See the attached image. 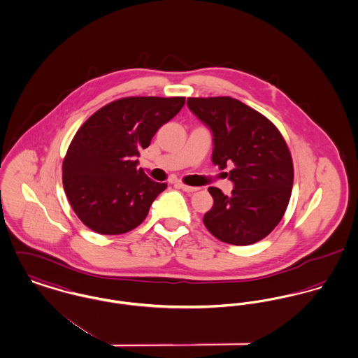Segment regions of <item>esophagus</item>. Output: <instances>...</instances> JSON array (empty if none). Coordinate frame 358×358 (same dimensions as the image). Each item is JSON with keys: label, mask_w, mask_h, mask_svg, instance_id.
I'll use <instances>...</instances> for the list:
<instances>
[{"label": "esophagus", "mask_w": 358, "mask_h": 358, "mask_svg": "<svg viewBox=\"0 0 358 358\" xmlns=\"http://www.w3.org/2000/svg\"><path fill=\"white\" fill-rule=\"evenodd\" d=\"M184 192H196L199 188H196V187H189V185H185V184H182V182H178L177 184Z\"/></svg>", "instance_id": "esophagus-1"}]
</instances>
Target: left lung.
I'll return each mask as SVG.
<instances>
[{"label": "left lung", "mask_w": 358, "mask_h": 358, "mask_svg": "<svg viewBox=\"0 0 358 358\" xmlns=\"http://www.w3.org/2000/svg\"><path fill=\"white\" fill-rule=\"evenodd\" d=\"M188 108L213 132V164L234 165L230 196L208 188L214 204L204 214V226L231 245L263 240L282 220L293 188L294 169L285 138L267 117L230 96L188 98Z\"/></svg>", "instance_id": "left-lung-1"}]
</instances>
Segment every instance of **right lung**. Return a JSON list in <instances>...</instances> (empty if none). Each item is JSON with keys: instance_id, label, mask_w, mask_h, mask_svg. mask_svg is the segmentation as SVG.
<instances>
[{"instance_id": "1", "label": "right lung", "mask_w": 358, "mask_h": 358, "mask_svg": "<svg viewBox=\"0 0 358 358\" xmlns=\"http://www.w3.org/2000/svg\"><path fill=\"white\" fill-rule=\"evenodd\" d=\"M185 103L184 96H128L95 111L72 138L62 162L64 191L75 214L99 234L134 230L164 192L136 157Z\"/></svg>"}]
</instances>
